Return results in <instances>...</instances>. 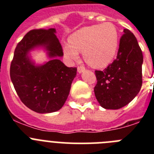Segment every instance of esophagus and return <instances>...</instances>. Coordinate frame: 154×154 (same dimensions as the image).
<instances>
[{
	"label": "esophagus",
	"mask_w": 154,
	"mask_h": 154,
	"mask_svg": "<svg viewBox=\"0 0 154 154\" xmlns=\"http://www.w3.org/2000/svg\"><path fill=\"white\" fill-rule=\"evenodd\" d=\"M77 70H78L79 73H82V72H83L85 70V69L84 66H79L78 69H77Z\"/></svg>",
	"instance_id": "34e87169"
}]
</instances>
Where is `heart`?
Returning <instances> with one entry per match:
<instances>
[{"label":"heart","instance_id":"b5f03b06","mask_svg":"<svg viewBox=\"0 0 154 154\" xmlns=\"http://www.w3.org/2000/svg\"><path fill=\"white\" fill-rule=\"evenodd\" d=\"M69 44L63 45V53L70 60H76L79 53L89 65L104 68L117 54L119 45V32L110 22L82 28L69 38Z\"/></svg>","mask_w":154,"mask_h":154}]
</instances>
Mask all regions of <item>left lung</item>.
Segmentation results:
<instances>
[{
	"label": "left lung",
	"mask_w": 154,
	"mask_h": 154,
	"mask_svg": "<svg viewBox=\"0 0 154 154\" xmlns=\"http://www.w3.org/2000/svg\"><path fill=\"white\" fill-rule=\"evenodd\" d=\"M123 32L116 58L103 71H95V96L100 106L107 109L125 106L142 86V51L135 35L128 29Z\"/></svg>",
	"instance_id": "left-lung-1"
}]
</instances>
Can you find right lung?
Returning <instances> with one entry per match:
<instances>
[{"mask_svg":"<svg viewBox=\"0 0 154 154\" xmlns=\"http://www.w3.org/2000/svg\"><path fill=\"white\" fill-rule=\"evenodd\" d=\"M55 32V28L30 31L17 44L11 64V79L19 98L38 113L56 112L63 106L77 72L57 58L63 51ZM38 47L47 51L50 60L35 66L28 54Z\"/></svg>","mask_w":154,"mask_h":154,"instance_id":"obj_1","label":"right lung"}]
</instances>
